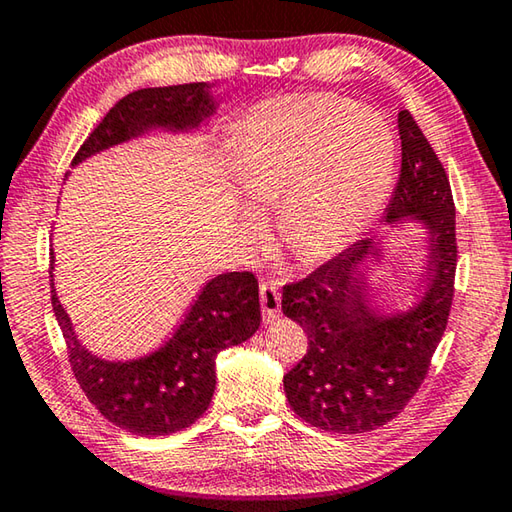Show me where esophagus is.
I'll return each instance as SVG.
<instances>
[{
  "instance_id": "esophagus-1",
  "label": "esophagus",
  "mask_w": 512,
  "mask_h": 512,
  "mask_svg": "<svg viewBox=\"0 0 512 512\" xmlns=\"http://www.w3.org/2000/svg\"><path fill=\"white\" fill-rule=\"evenodd\" d=\"M259 300H262V309H264V320L266 323H273L275 318H280V289L271 282H262L259 284Z\"/></svg>"
}]
</instances>
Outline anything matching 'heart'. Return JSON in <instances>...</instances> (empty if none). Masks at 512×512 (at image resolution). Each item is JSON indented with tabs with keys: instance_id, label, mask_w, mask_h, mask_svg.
I'll return each mask as SVG.
<instances>
[{
	"instance_id": "1",
	"label": "heart",
	"mask_w": 512,
	"mask_h": 512,
	"mask_svg": "<svg viewBox=\"0 0 512 512\" xmlns=\"http://www.w3.org/2000/svg\"><path fill=\"white\" fill-rule=\"evenodd\" d=\"M237 183L250 201L277 206V232L305 264L357 241L384 205L395 173V137L375 110L334 94L268 101L241 124ZM250 244L262 214L244 207Z\"/></svg>"
}]
</instances>
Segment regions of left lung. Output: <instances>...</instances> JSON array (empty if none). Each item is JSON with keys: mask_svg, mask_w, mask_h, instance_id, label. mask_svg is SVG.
<instances>
[{"mask_svg": "<svg viewBox=\"0 0 512 512\" xmlns=\"http://www.w3.org/2000/svg\"><path fill=\"white\" fill-rule=\"evenodd\" d=\"M400 180L384 225L420 223L429 237L427 282L406 311L384 314L368 293L363 264L379 241L361 239L282 291L284 316L309 348L284 375L291 409L318 429L363 433L391 422L427 377L454 298L456 210L449 178L409 110L397 115Z\"/></svg>", "mask_w": 512, "mask_h": 512, "instance_id": "left-lung-1", "label": "left lung"}]
</instances>
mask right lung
I'll return each mask as SVG.
<instances>
[{
  "label": "right lung",
  "mask_w": 512,
  "mask_h": 512,
  "mask_svg": "<svg viewBox=\"0 0 512 512\" xmlns=\"http://www.w3.org/2000/svg\"><path fill=\"white\" fill-rule=\"evenodd\" d=\"M210 90V83H185L126 94L99 121L72 164L151 131H198L216 112ZM54 262L51 253V271ZM51 271V307L76 381L103 418L135 436H169L201 418L214 395L216 354L248 341L262 323L255 275L221 273L201 289L167 343L140 359L108 361L79 341Z\"/></svg>",
  "instance_id": "1"
}]
</instances>
